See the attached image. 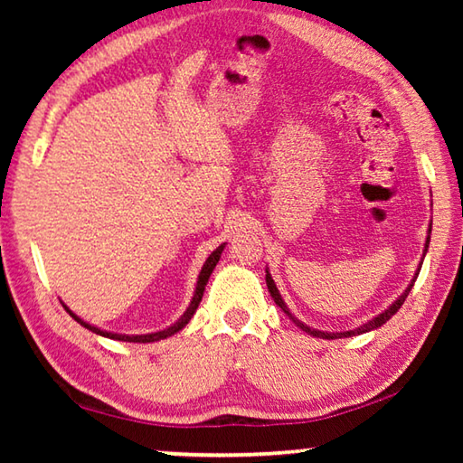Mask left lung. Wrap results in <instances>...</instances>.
I'll use <instances>...</instances> for the list:
<instances>
[{"label": "left lung", "mask_w": 463, "mask_h": 463, "mask_svg": "<svg viewBox=\"0 0 463 463\" xmlns=\"http://www.w3.org/2000/svg\"><path fill=\"white\" fill-rule=\"evenodd\" d=\"M430 226H433V221L429 222V231H427V241H425V249H422V257H420V263H419V268H417V271H414V276H412V279H411V284L406 286V289L404 292L396 298L394 302L390 304V307L383 310V312H380V315H375L372 320H367V323H364V325H359L357 328H351V331H341V333H328V331H318V328H312V326H308V325H304L302 320H298L292 312H289V308H288V304L284 302V298H281V294H279V289H278V286H276V281H273V278H271V273H269V269H265V281H268V289H269V294H271V298H273V302L278 304V307L286 312V315L289 317V320H292V323L298 326V328H302L304 333H308V335H312V336H318V339H345V336H355V335H364V333H370V331H373V328H380L382 325H386L388 320L396 315L398 310H401V307L404 304V300H406V296H409V292L412 289V286H414V281H417V276H419V271H420V265H422V260H425V255H427V249H429V241H430Z\"/></svg>", "instance_id": "8db88e82"}]
</instances>
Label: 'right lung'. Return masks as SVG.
I'll list each match as a JSON object with an SVG mask.
<instances>
[{"label": "right lung", "instance_id": "1", "mask_svg": "<svg viewBox=\"0 0 463 463\" xmlns=\"http://www.w3.org/2000/svg\"><path fill=\"white\" fill-rule=\"evenodd\" d=\"M224 247H226V242H222L221 247H216V249L213 250V253H210V257H208V260H206V263L202 265V271H200V276H198V284H195V289H194V296H192V302H190V307L185 308L184 315L179 317L174 325L167 326V328H161V331L146 333V335H120V333H109V331H104V328H98V326H93V325H90V323H85V320H83L81 317H77L73 310H69V307H67L65 302H62V307H65V310L69 312V315H71V317H73V318L77 320V323H80L81 326L90 328L91 333H96V335H99V336H106V339L127 341V343H155V341L167 339V336H171V335H175V333L182 331V328H184L187 323H190L192 317L195 315V310H198L200 302H202L203 289H206V284H208V279H210V273L214 271L216 263L221 261V255H222Z\"/></svg>", "mask_w": 463, "mask_h": 463}]
</instances>
